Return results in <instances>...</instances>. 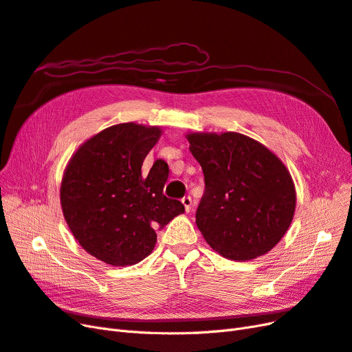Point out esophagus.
<instances>
[{
  "instance_id": "esophagus-1",
  "label": "esophagus",
  "mask_w": 352,
  "mask_h": 352,
  "mask_svg": "<svg viewBox=\"0 0 352 352\" xmlns=\"http://www.w3.org/2000/svg\"><path fill=\"white\" fill-rule=\"evenodd\" d=\"M182 204L185 206L186 212H189L190 208H192V198H190V197H184L182 198Z\"/></svg>"
}]
</instances>
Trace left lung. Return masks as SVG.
<instances>
[{"instance_id":"left-lung-1","label":"left lung","mask_w":352,"mask_h":352,"mask_svg":"<svg viewBox=\"0 0 352 352\" xmlns=\"http://www.w3.org/2000/svg\"><path fill=\"white\" fill-rule=\"evenodd\" d=\"M189 150L204 173L197 226L210 247L230 260L269 252L289 228L295 186L280 160L251 138L190 133Z\"/></svg>"}]
</instances>
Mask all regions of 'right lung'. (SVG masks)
Masks as SVG:
<instances>
[{
    "mask_svg": "<svg viewBox=\"0 0 352 352\" xmlns=\"http://www.w3.org/2000/svg\"><path fill=\"white\" fill-rule=\"evenodd\" d=\"M162 131L136 123L109 127L85 142L61 182V208L85 251L111 265H131L151 254L157 230L185 212L163 188L168 166L157 160L141 172Z\"/></svg>",
    "mask_w": 352,
    "mask_h": 352,
    "instance_id": "add662e5",
    "label": "right lung"
}]
</instances>
